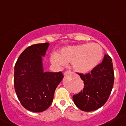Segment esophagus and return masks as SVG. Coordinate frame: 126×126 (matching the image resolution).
Segmentation results:
<instances>
[{"label":"esophagus","mask_w":126,"mask_h":126,"mask_svg":"<svg viewBox=\"0 0 126 126\" xmlns=\"http://www.w3.org/2000/svg\"><path fill=\"white\" fill-rule=\"evenodd\" d=\"M70 73H71L70 71H66V72L64 73V74H63V75H64V76H67V75H68V74H69Z\"/></svg>","instance_id":"esophagus-1"}]
</instances>
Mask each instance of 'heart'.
<instances>
[{
	"instance_id": "obj_1",
	"label": "heart",
	"mask_w": 126,
	"mask_h": 126,
	"mask_svg": "<svg viewBox=\"0 0 126 126\" xmlns=\"http://www.w3.org/2000/svg\"><path fill=\"white\" fill-rule=\"evenodd\" d=\"M102 47L96 43L64 47L58 54H51V63L58 67L72 63L73 68L79 73L85 74L96 68L102 59Z\"/></svg>"
}]
</instances>
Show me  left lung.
Here are the masks:
<instances>
[{
    "label": "left lung",
    "instance_id": "left-lung-1",
    "mask_svg": "<svg viewBox=\"0 0 126 126\" xmlns=\"http://www.w3.org/2000/svg\"><path fill=\"white\" fill-rule=\"evenodd\" d=\"M78 74L84 81V87L81 92L73 96L76 107L84 111L101 107L108 99L113 85L114 72L110 57L105 54L102 63L90 73Z\"/></svg>",
    "mask_w": 126,
    "mask_h": 126
}]
</instances>
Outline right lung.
Instances as JSON below:
<instances>
[{
	"mask_svg": "<svg viewBox=\"0 0 126 126\" xmlns=\"http://www.w3.org/2000/svg\"><path fill=\"white\" fill-rule=\"evenodd\" d=\"M50 44L27 47L15 64L14 85L23 107L33 112L47 109L53 100L56 89L63 80L62 72H44L43 57Z\"/></svg>",
	"mask_w": 126,
	"mask_h": 126,
	"instance_id": "right-lung-1",
	"label": "right lung"
}]
</instances>
